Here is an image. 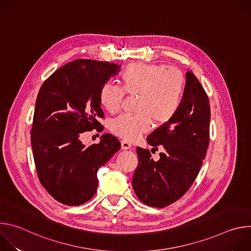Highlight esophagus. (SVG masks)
<instances>
[{"instance_id": "34e87169", "label": "esophagus", "mask_w": 251, "mask_h": 251, "mask_svg": "<svg viewBox=\"0 0 251 251\" xmlns=\"http://www.w3.org/2000/svg\"><path fill=\"white\" fill-rule=\"evenodd\" d=\"M121 147H122L123 150H128V149L131 148V143H129L126 140H122L121 141Z\"/></svg>"}]
</instances>
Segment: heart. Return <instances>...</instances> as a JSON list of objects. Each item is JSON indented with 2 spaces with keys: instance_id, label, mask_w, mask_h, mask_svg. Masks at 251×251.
<instances>
[{
  "instance_id": "heart-1",
  "label": "heart",
  "mask_w": 251,
  "mask_h": 251,
  "mask_svg": "<svg viewBox=\"0 0 251 251\" xmlns=\"http://www.w3.org/2000/svg\"><path fill=\"white\" fill-rule=\"evenodd\" d=\"M123 87L105 82L99 90V102L110 113L117 112L125 93L138 96L136 114H122L110 123L117 136L135 141L148 132L153 124L170 122L180 110L185 95V78L180 70L165 64L132 63L121 75Z\"/></svg>"
}]
</instances>
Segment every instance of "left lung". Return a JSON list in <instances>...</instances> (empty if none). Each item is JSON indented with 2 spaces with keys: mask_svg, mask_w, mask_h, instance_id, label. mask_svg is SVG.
I'll list each match as a JSON object with an SVG mask.
<instances>
[{
  "mask_svg": "<svg viewBox=\"0 0 251 251\" xmlns=\"http://www.w3.org/2000/svg\"><path fill=\"white\" fill-rule=\"evenodd\" d=\"M210 108L200 81L188 70L183 103L176 115L152 132L148 144L164 147L154 161L149 150L137 147L139 159L132 186L147 205L165 207L182 198L195 182L209 143Z\"/></svg>",
  "mask_w": 251,
  "mask_h": 251,
  "instance_id": "1",
  "label": "left lung"
}]
</instances>
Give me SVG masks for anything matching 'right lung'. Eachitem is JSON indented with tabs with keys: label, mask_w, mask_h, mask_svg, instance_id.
<instances>
[{
	"label": "right lung",
	"mask_w": 251,
	"mask_h": 251,
	"mask_svg": "<svg viewBox=\"0 0 251 251\" xmlns=\"http://www.w3.org/2000/svg\"><path fill=\"white\" fill-rule=\"evenodd\" d=\"M121 65L75 59L58 68L43 83L33 114L30 142L40 182L67 205H79L96 193L98 169L119 151V140L103 134L88 147L80 136L102 128L99 90Z\"/></svg>",
	"instance_id": "1"
}]
</instances>
